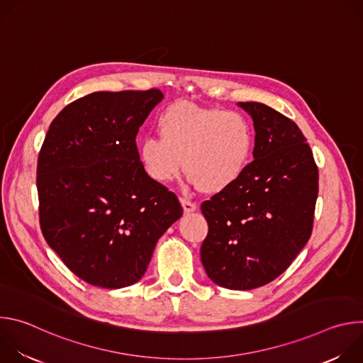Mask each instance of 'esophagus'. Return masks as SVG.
Listing matches in <instances>:
<instances>
[{
	"mask_svg": "<svg viewBox=\"0 0 363 363\" xmlns=\"http://www.w3.org/2000/svg\"><path fill=\"white\" fill-rule=\"evenodd\" d=\"M181 205H182V208H184V213H185V214L194 213V211L196 210V203L192 202V201H189V199H185V198L181 199Z\"/></svg>",
	"mask_w": 363,
	"mask_h": 363,
	"instance_id": "1",
	"label": "esophagus"
}]
</instances>
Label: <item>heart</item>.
Wrapping results in <instances>:
<instances>
[{
  "label": "heart",
  "mask_w": 363,
  "mask_h": 363,
  "mask_svg": "<svg viewBox=\"0 0 363 363\" xmlns=\"http://www.w3.org/2000/svg\"><path fill=\"white\" fill-rule=\"evenodd\" d=\"M158 130L161 138L139 145L140 164L158 184L174 181L184 167L202 192L218 194L241 178L252 157L254 130L238 112L178 101L160 116Z\"/></svg>",
  "instance_id": "heart-1"
}]
</instances>
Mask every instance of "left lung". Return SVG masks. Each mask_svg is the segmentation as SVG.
Instances as JSON below:
<instances>
[{"mask_svg": "<svg viewBox=\"0 0 363 363\" xmlns=\"http://www.w3.org/2000/svg\"><path fill=\"white\" fill-rule=\"evenodd\" d=\"M254 122V161L228 189L201 205L208 235L201 262L231 290L279 277L312 235L319 171L298 126L263 103L238 101Z\"/></svg>", "mask_w": 363, "mask_h": 363, "instance_id": "1", "label": "left lung"}]
</instances>
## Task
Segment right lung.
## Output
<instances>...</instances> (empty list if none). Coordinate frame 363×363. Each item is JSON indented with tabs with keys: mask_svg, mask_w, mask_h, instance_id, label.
I'll return each instance as SVG.
<instances>
[{
	"mask_svg": "<svg viewBox=\"0 0 363 363\" xmlns=\"http://www.w3.org/2000/svg\"><path fill=\"white\" fill-rule=\"evenodd\" d=\"M162 91H96L51 122L37 162L40 227L77 277L121 289L142 279L182 216L177 195L145 172L139 128Z\"/></svg>",
	"mask_w": 363,
	"mask_h": 363,
	"instance_id": "1",
	"label": "right lung"
}]
</instances>
